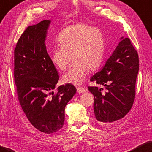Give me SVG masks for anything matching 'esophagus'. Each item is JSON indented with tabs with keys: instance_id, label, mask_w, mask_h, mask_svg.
<instances>
[{
	"instance_id": "34e87169",
	"label": "esophagus",
	"mask_w": 152,
	"mask_h": 152,
	"mask_svg": "<svg viewBox=\"0 0 152 152\" xmlns=\"http://www.w3.org/2000/svg\"><path fill=\"white\" fill-rule=\"evenodd\" d=\"M87 91H88L87 89L81 87V86H79V87L77 88V91H78V93H84V92Z\"/></svg>"
}]
</instances>
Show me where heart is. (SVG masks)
<instances>
[{"mask_svg": "<svg viewBox=\"0 0 152 152\" xmlns=\"http://www.w3.org/2000/svg\"><path fill=\"white\" fill-rule=\"evenodd\" d=\"M60 47L53 48L50 60L55 67L64 70L74 62L62 77V82L81 84L88 70H96L102 61L105 39L102 31L96 27L79 23L67 27L57 38Z\"/></svg>", "mask_w": 152, "mask_h": 152, "instance_id": "obj_1", "label": "heart"}]
</instances>
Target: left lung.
Listing matches in <instances>:
<instances>
[{
  "label": "left lung",
  "instance_id": "8db88e82",
  "mask_svg": "<svg viewBox=\"0 0 152 152\" xmlns=\"http://www.w3.org/2000/svg\"><path fill=\"white\" fill-rule=\"evenodd\" d=\"M139 70L137 51L129 38L121 41L99 72L91 77V82L105 86H89L94 95V115L97 123L106 125L123 118L131 109L135 97V86Z\"/></svg>",
  "mask_w": 152,
  "mask_h": 152
}]
</instances>
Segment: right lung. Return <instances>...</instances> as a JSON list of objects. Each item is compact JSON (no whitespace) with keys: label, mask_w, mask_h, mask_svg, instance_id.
Instances as JSON below:
<instances>
[{"label":"right lung","mask_w":152,"mask_h":152,"mask_svg":"<svg viewBox=\"0 0 152 152\" xmlns=\"http://www.w3.org/2000/svg\"><path fill=\"white\" fill-rule=\"evenodd\" d=\"M51 21L45 20L27 28L14 50V81L23 112L35 129L47 134L60 130L65 107L76 92L71 84L54 90L59 79L47 53L45 40Z\"/></svg>","instance_id":"add662e5"}]
</instances>
